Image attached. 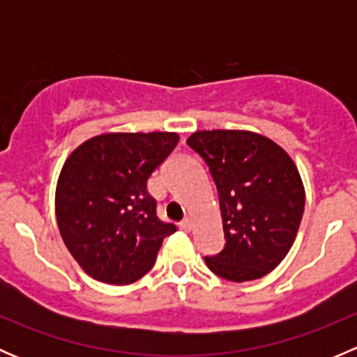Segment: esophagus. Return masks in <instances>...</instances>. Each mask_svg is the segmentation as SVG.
Instances as JSON below:
<instances>
[{"label":"esophagus","instance_id":"34e87169","mask_svg":"<svg viewBox=\"0 0 357 357\" xmlns=\"http://www.w3.org/2000/svg\"><path fill=\"white\" fill-rule=\"evenodd\" d=\"M179 229H181V231H192V219H183L181 222H179Z\"/></svg>","mask_w":357,"mask_h":357}]
</instances>
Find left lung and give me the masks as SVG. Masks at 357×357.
<instances>
[{
  "label": "left lung",
  "instance_id": "obj_1",
  "mask_svg": "<svg viewBox=\"0 0 357 357\" xmlns=\"http://www.w3.org/2000/svg\"><path fill=\"white\" fill-rule=\"evenodd\" d=\"M208 165L219 193L225 248L205 264L228 282L268 275L294 245L305 192L289 153L252 131L212 129L186 139Z\"/></svg>",
  "mask_w": 357,
  "mask_h": 357
}]
</instances>
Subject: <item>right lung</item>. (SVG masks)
Returning a JSON list of instances; mask_svg holds the SVG:
<instances>
[{"instance_id": "1", "label": "right lung", "mask_w": 357, "mask_h": 357, "mask_svg": "<svg viewBox=\"0 0 357 357\" xmlns=\"http://www.w3.org/2000/svg\"><path fill=\"white\" fill-rule=\"evenodd\" d=\"M178 142V132H105L67 157L56 181V222L91 278L129 285L152 269L176 226L157 218L146 183Z\"/></svg>"}]
</instances>
